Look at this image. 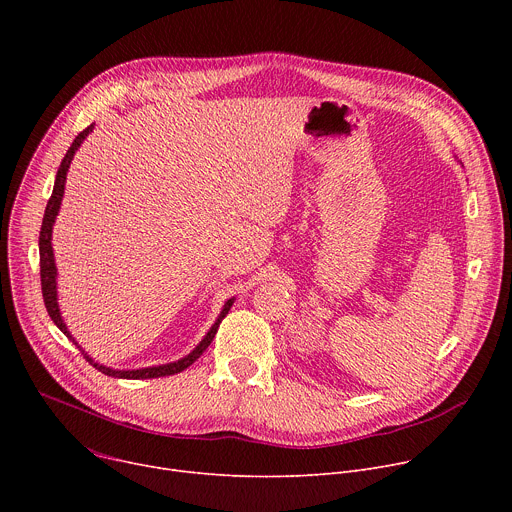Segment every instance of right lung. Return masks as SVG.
Returning <instances> with one entry per match:
<instances>
[{"mask_svg":"<svg viewBox=\"0 0 512 512\" xmlns=\"http://www.w3.org/2000/svg\"><path fill=\"white\" fill-rule=\"evenodd\" d=\"M93 131V125H89L87 129H83L75 141H72V145L68 148L66 156L62 158L60 162V168L56 172V180H54V190H52V196L46 204V210H44V218H42V229H40V281H42V298H44V306L48 310V316L52 318V322L60 328L62 334H66V338H70L72 342H75L79 346V342L72 338V334L68 332L62 316H60V308H58V294H56V263H54V253H52V225L56 221V214L60 210V202H62V196H64V182H66V172L70 168V162H72V156H75V152L81 148V143L85 141V137ZM233 306V298L225 302L223 306V312L221 316L216 318V322L212 324V328L206 332V336L200 340V344L184 358L176 360V362H168V364H160V367H148V369H137V371H115V369H109L105 367V364H99L95 362L81 346L85 358L93 364V367L97 371H101L103 375L107 377H117V379H158V377H168V375H176V373H182L184 369H188L190 364L208 348V344L212 342L218 326H221L223 318L229 314Z\"/></svg>","mask_w":512,"mask_h":512,"instance_id":"1","label":"right lung"}]
</instances>
